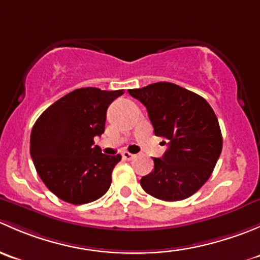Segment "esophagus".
<instances>
[{
  "label": "esophagus",
  "mask_w": 260,
  "mask_h": 260,
  "mask_svg": "<svg viewBox=\"0 0 260 260\" xmlns=\"http://www.w3.org/2000/svg\"><path fill=\"white\" fill-rule=\"evenodd\" d=\"M122 157H123V158H124V159H128V161H129V159H133V158H135L136 154L129 153V152L125 151V152H123V153H122Z\"/></svg>",
  "instance_id": "obj_1"
}]
</instances>
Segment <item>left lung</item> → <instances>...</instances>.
<instances>
[{"mask_svg": "<svg viewBox=\"0 0 260 260\" xmlns=\"http://www.w3.org/2000/svg\"><path fill=\"white\" fill-rule=\"evenodd\" d=\"M128 93L147 108L154 135L169 141L167 151L162 158H153V171L141 179V186L164 201L190 198L211 176L221 153L216 114L203 96L167 81Z\"/></svg>", "mask_w": 260, "mask_h": 260, "instance_id": "8db88e82", "label": "left lung"}]
</instances>
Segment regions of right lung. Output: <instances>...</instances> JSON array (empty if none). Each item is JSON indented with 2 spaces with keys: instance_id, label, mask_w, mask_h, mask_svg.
I'll return each mask as SVG.
<instances>
[{
  "instance_id": "add662e5",
  "label": "right lung",
  "mask_w": 260,
  "mask_h": 260,
  "mask_svg": "<svg viewBox=\"0 0 260 260\" xmlns=\"http://www.w3.org/2000/svg\"><path fill=\"white\" fill-rule=\"evenodd\" d=\"M123 90L80 88L49 107L34 124L30 154L39 176L54 195L74 205L98 200L108 191L120 154L94 146L106 127L109 104Z\"/></svg>"
}]
</instances>
